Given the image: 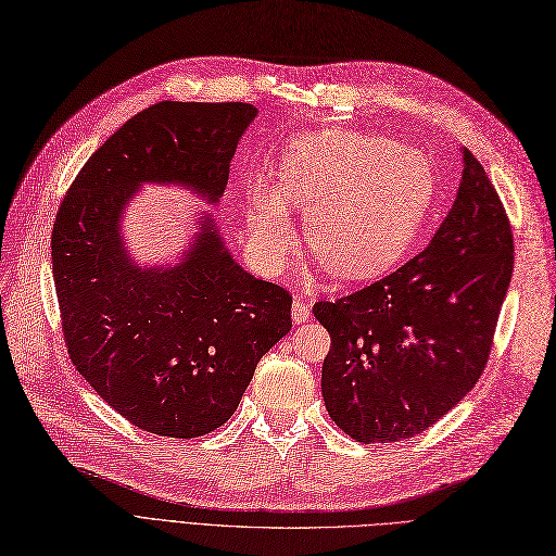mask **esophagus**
Wrapping results in <instances>:
<instances>
[{"mask_svg":"<svg viewBox=\"0 0 556 556\" xmlns=\"http://www.w3.org/2000/svg\"><path fill=\"white\" fill-rule=\"evenodd\" d=\"M291 314H293L295 324H304V320H309V316H312L309 302L302 300V298H295V300H293V307H291Z\"/></svg>","mask_w":556,"mask_h":556,"instance_id":"obj_1","label":"esophagus"}]
</instances>
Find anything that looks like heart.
Wrapping results in <instances>:
<instances>
[{
	"label": "heart",
	"mask_w": 556,
	"mask_h": 556,
	"mask_svg": "<svg viewBox=\"0 0 556 556\" xmlns=\"http://www.w3.org/2000/svg\"><path fill=\"white\" fill-rule=\"evenodd\" d=\"M437 199V170L425 152L383 136L318 131L291 142L277 187L252 180L244 217L270 273L289 265L307 214L312 254L337 279H369L400 263Z\"/></svg>",
	"instance_id": "b5f03b06"
}]
</instances>
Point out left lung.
I'll use <instances>...</instances> for the list:
<instances>
[{
  "label": "left lung",
  "instance_id": "8db88e82",
  "mask_svg": "<svg viewBox=\"0 0 556 556\" xmlns=\"http://www.w3.org/2000/svg\"><path fill=\"white\" fill-rule=\"evenodd\" d=\"M457 199L437 236L400 270L314 304L330 332L320 388L330 418L361 443L416 437L478 383L513 275V230L464 148Z\"/></svg>",
  "mask_w": 556,
  "mask_h": 556
}]
</instances>
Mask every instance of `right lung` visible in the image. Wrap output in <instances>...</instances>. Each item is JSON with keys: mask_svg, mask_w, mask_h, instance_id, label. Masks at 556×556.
Wrapping results in <instances>:
<instances>
[{"mask_svg": "<svg viewBox=\"0 0 556 556\" xmlns=\"http://www.w3.org/2000/svg\"><path fill=\"white\" fill-rule=\"evenodd\" d=\"M252 103L161 101L134 115L68 187L52 224V277L71 363L122 418L195 439L232 414L261 357L289 334L291 293L230 258L214 219L168 270L136 267L119 219L142 182L217 203Z\"/></svg>", "mask_w": 556, "mask_h": 556, "instance_id": "obj_1", "label": "right lung"}]
</instances>
